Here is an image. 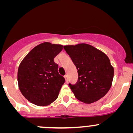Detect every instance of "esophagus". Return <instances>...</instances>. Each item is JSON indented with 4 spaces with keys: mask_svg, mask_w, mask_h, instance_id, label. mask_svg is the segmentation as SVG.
Returning a JSON list of instances; mask_svg holds the SVG:
<instances>
[{
    "mask_svg": "<svg viewBox=\"0 0 133 133\" xmlns=\"http://www.w3.org/2000/svg\"><path fill=\"white\" fill-rule=\"evenodd\" d=\"M64 77L65 79V81H66V82H68V74H65V75L64 76Z\"/></svg>",
    "mask_w": 133,
    "mask_h": 133,
    "instance_id": "esophagus-1",
    "label": "esophagus"
}]
</instances>
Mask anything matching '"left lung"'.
Listing matches in <instances>:
<instances>
[{"label":"left lung","instance_id":"left-lung-1","mask_svg":"<svg viewBox=\"0 0 133 133\" xmlns=\"http://www.w3.org/2000/svg\"><path fill=\"white\" fill-rule=\"evenodd\" d=\"M64 49L77 70V82L69 84L76 98L91 104L104 97L111 88L114 76L108 56L86 44L65 45Z\"/></svg>","mask_w":133,"mask_h":133}]
</instances>
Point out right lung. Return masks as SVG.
I'll return each instance as SVG.
<instances>
[{
  "instance_id": "obj_1",
  "label": "right lung",
  "mask_w": 133,
  "mask_h": 133,
  "mask_svg": "<svg viewBox=\"0 0 133 133\" xmlns=\"http://www.w3.org/2000/svg\"><path fill=\"white\" fill-rule=\"evenodd\" d=\"M62 49V45L44 42L32 49L20 64L19 89L34 104L47 106L57 98L65 79L58 72L54 58Z\"/></svg>"
}]
</instances>
